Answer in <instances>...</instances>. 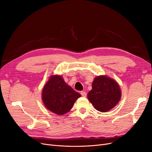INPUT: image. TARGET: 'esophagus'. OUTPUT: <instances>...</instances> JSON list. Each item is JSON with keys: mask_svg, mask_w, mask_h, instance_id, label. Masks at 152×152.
<instances>
[{"mask_svg": "<svg viewBox=\"0 0 152 152\" xmlns=\"http://www.w3.org/2000/svg\"><path fill=\"white\" fill-rule=\"evenodd\" d=\"M80 94L82 95V96H83V97H86V96H87V93L85 91H81Z\"/></svg>", "mask_w": 152, "mask_h": 152, "instance_id": "obj_1", "label": "esophagus"}]
</instances>
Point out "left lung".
<instances>
[{
	"mask_svg": "<svg viewBox=\"0 0 152 152\" xmlns=\"http://www.w3.org/2000/svg\"><path fill=\"white\" fill-rule=\"evenodd\" d=\"M93 89L87 98L94 108L102 112H107L115 106L121 97L118 84L107 76L96 77L93 82Z\"/></svg>",
	"mask_w": 152,
	"mask_h": 152,
	"instance_id": "obj_1",
	"label": "left lung"
}]
</instances>
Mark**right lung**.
<instances>
[{
    "mask_svg": "<svg viewBox=\"0 0 152 152\" xmlns=\"http://www.w3.org/2000/svg\"><path fill=\"white\" fill-rule=\"evenodd\" d=\"M79 97L80 94L58 75L50 77L42 91V100L45 107L60 115L70 111Z\"/></svg>",
    "mask_w": 152,
    "mask_h": 152,
    "instance_id": "obj_1",
    "label": "right lung"
}]
</instances>
